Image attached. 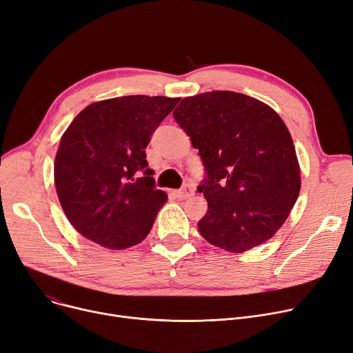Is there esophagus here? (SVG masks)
<instances>
[{"label":"esophagus","mask_w":353,"mask_h":353,"mask_svg":"<svg viewBox=\"0 0 353 353\" xmlns=\"http://www.w3.org/2000/svg\"><path fill=\"white\" fill-rule=\"evenodd\" d=\"M172 193H173L177 199H180V200L188 199V197H190V196L193 194V192H192L190 188H183V189H180V190H173Z\"/></svg>","instance_id":"1"}]
</instances>
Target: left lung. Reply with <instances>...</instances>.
<instances>
[{"label": "left lung", "instance_id": "obj_1", "mask_svg": "<svg viewBox=\"0 0 353 353\" xmlns=\"http://www.w3.org/2000/svg\"><path fill=\"white\" fill-rule=\"evenodd\" d=\"M174 120L205 165L197 188L208 200L199 232L213 246L242 253L282 228L301 190V169L283 120L234 91L183 99Z\"/></svg>", "mask_w": 353, "mask_h": 353}]
</instances>
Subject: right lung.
<instances>
[{
  "mask_svg": "<svg viewBox=\"0 0 353 353\" xmlns=\"http://www.w3.org/2000/svg\"><path fill=\"white\" fill-rule=\"evenodd\" d=\"M180 99L125 96L92 103L72 120L55 156L61 208L79 233L108 249L148 234L167 194L156 189L145 147Z\"/></svg>",
  "mask_w": 353,
  "mask_h": 353,
  "instance_id": "1",
  "label": "right lung"
}]
</instances>
